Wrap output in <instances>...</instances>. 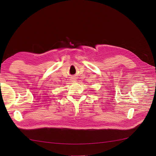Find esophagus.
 Wrapping results in <instances>:
<instances>
[{
	"mask_svg": "<svg viewBox=\"0 0 156 156\" xmlns=\"http://www.w3.org/2000/svg\"><path fill=\"white\" fill-rule=\"evenodd\" d=\"M71 80H72V82H75L76 80V78H74V77H72V78H71Z\"/></svg>",
	"mask_w": 156,
	"mask_h": 156,
	"instance_id": "1",
	"label": "esophagus"
}]
</instances>
